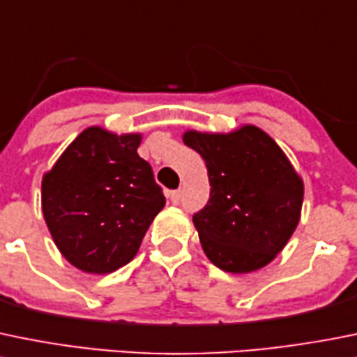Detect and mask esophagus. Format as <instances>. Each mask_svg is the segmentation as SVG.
<instances>
[{
    "label": "esophagus",
    "instance_id": "34e87169",
    "mask_svg": "<svg viewBox=\"0 0 357 357\" xmlns=\"http://www.w3.org/2000/svg\"><path fill=\"white\" fill-rule=\"evenodd\" d=\"M169 197H171L172 204H179V200H181V192H179V190H174V192L169 193Z\"/></svg>",
    "mask_w": 357,
    "mask_h": 357
}]
</instances>
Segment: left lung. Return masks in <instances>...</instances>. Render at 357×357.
<instances>
[{
    "instance_id": "left-lung-1",
    "label": "left lung",
    "mask_w": 357,
    "mask_h": 357,
    "mask_svg": "<svg viewBox=\"0 0 357 357\" xmlns=\"http://www.w3.org/2000/svg\"><path fill=\"white\" fill-rule=\"evenodd\" d=\"M183 141L209 176V200L193 214L207 258L231 274L271 263L295 231L303 202V181L284 151L255 126L230 134L188 130Z\"/></svg>"
}]
</instances>
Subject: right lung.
I'll list each match as a JSON object with an SVG mask.
<instances>
[{
	"mask_svg": "<svg viewBox=\"0 0 357 357\" xmlns=\"http://www.w3.org/2000/svg\"><path fill=\"white\" fill-rule=\"evenodd\" d=\"M141 134L83 130L43 176L41 207L59 251L76 268L109 274L139 251L165 197L137 155Z\"/></svg>",
	"mask_w": 357,
	"mask_h": 357,
	"instance_id": "right-lung-1",
	"label": "right lung"
}]
</instances>
